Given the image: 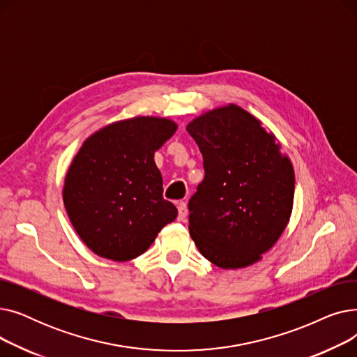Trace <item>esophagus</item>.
<instances>
[{
    "label": "esophagus",
    "instance_id": "1",
    "mask_svg": "<svg viewBox=\"0 0 357 357\" xmlns=\"http://www.w3.org/2000/svg\"><path fill=\"white\" fill-rule=\"evenodd\" d=\"M178 220L179 221H183L185 217L188 215V208H186V204L185 202H178Z\"/></svg>",
    "mask_w": 357,
    "mask_h": 357
}]
</instances>
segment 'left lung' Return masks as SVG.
Instances as JSON below:
<instances>
[{
	"label": "left lung",
	"instance_id": "1",
	"mask_svg": "<svg viewBox=\"0 0 357 357\" xmlns=\"http://www.w3.org/2000/svg\"><path fill=\"white\" fill-rule=\"evenodd\" d=\"M204 158V181L190 199V234L222 269L246 268L273 248L292 213L295 174L273 133L236 104L186 126Z\"/></svg>",
	"mask_w": 357,
	"mask_h": 357
}]
</instances>
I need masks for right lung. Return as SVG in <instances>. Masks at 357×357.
Here are the masks:
<instances>
[{"mask_svg": "<svg viewBox=\"0 0 357 357\" xmlns=\"http://www.w3.org/2000/svg\"><path fill=\"white\" fill-rule=\"evenodd\" d=\"M178 124L165 117L111 123L91 135L73 158L63 204L75 231L93 253L116 261L144 253L178 210L163 199L155 152Z\"/></svg>", "mask_w": 357, "mask_h": 357, "instance_id": "right-lung-1", "label": "right lung"}]
</instances>
